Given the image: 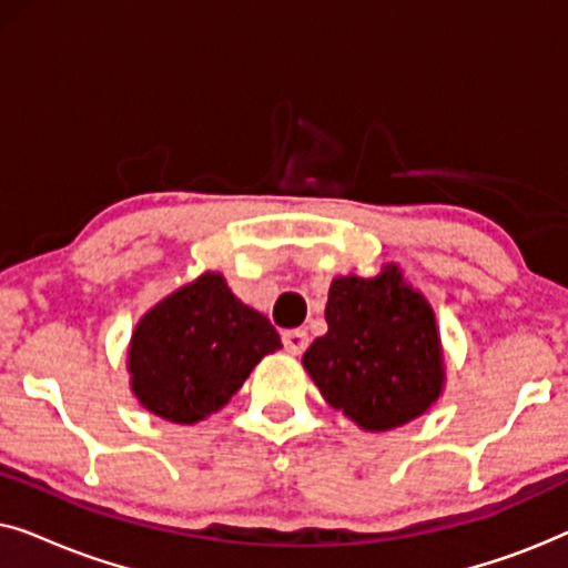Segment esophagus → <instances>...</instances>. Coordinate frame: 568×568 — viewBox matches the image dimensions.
<instances>
[{"label":"esophagus","instance_id":"obj_1","mask_svg":"<svg viewBox=\"0 0 568 568\" xmlns=\"http://www.w3.org/2000/svg\"><path fill=\"white\" fill-rule=\"evenodd\" d=\"M282 341H284L286 352H290L292 356H297V354H302L307 348V331H302V328L284 331L282 333Z\"/></svg>","mask_w":568,"mask_h":568}]
</instances>
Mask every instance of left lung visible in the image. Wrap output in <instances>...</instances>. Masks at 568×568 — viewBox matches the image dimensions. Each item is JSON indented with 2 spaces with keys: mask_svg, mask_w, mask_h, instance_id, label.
I'll use <instances>...</instances> for the list:
<instances>
[{
  "mask_svg": "<svg viewBox=\"0 0 568 568\" xmlns=\"http://www.w3.org/2000/svg\"><path fill=\"white\" fill-rule=\"evenodd\" d=\"M325 323L328 333L302 364L323 398L362 429L408 424L439 398L445 369L434 313L395 266L375 278H336Z\"/></svg>",
  "mask_w": 568,
  "mask_h": 568,
  "instance_id": "8db88e82",
  "label": "left lung"
}]
</instances>
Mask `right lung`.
Listing matches in <instances>:
<instances>
[{"label":"right lung","mask_w":568,"mask_h":568,"mask_svg":"<svg viewBox=\"0 0 568 568\" xmlns=\"http://www.w3.org/2000/svg\"><path fill=\"white\" fill-rule=\"evenodd\" d=\"M276 348L282 341L268 317L243 305L220 274H204L136 325L131 387L152 414L196 424L220 410Z\"/></svg>","instance_id":"obj_1"}]
</instances>
